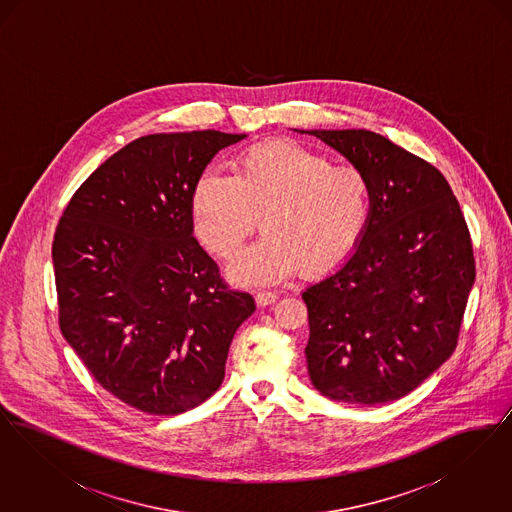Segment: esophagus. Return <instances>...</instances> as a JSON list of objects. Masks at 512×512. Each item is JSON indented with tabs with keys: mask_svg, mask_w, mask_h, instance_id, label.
<instances>
[{
	"mask_svg": "<svg viewBox=\"0 0 512 512\" xmlns=\"http://www.w3.org/2000/svg\"><path fill=\"white\" fill-rule=\"evenodd\" d=\"M276 299H278V293L274 292H259L255 295V303H257L259 307L272 305V303H276Z\"/></svg>",
	"mask_w": 512,
	"mask_h": 512,
	"instance_id": "esophagus-1",
	"label": "esophagus"
}]
</instances>
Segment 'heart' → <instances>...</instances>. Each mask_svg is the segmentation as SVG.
<instances>
[{"label":"heart","instance_id":"b5f03b06","mask_svg":"<svg viewBox=\"0 0 512 512\" xmlns=\"http://www.w3.org/2000/svg\"><path fill=\"white\" fill-rule=\"evenodd\" d=\"M192 220L201 244L232 259L261 217L265 238L230 267L240 284H272L297 268L322 274L340 265L365 232L370 186L365 174L292 140L247 147L232 174L205 171L192 190Z\"/></svg>","mask_w":512,"mask_h":512}]
</instances>
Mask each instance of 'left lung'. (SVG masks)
<instances>
[{"label": "left lung", "mask_w": 512, "mask_h": 512, "mask_svg": "<svg viewBox=\"0 0 512 512\" xmlns=\"http://www.w3.org/2000/svg\"><path fill=\"white\" fill-rule=\"evenodd\" d=\"M334 147L370 186L365 232L301 293L313 386L332 401L405 397L457 347L476 267L457 197L424 159L368 130H297Z\"/></svg>", "instance_id": "obj_1"}]
</instances>
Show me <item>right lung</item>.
Returning a JSON list of instances; mask_svg holds the SVG:
<instances>
[{
  "mask_svg": "<svg viewBox=\"0 0 512 512\" xmlns=\"http://www.w3.org/2000/svg\"><path fill=\"white\" fill-rule=\"evenodd\" d=\"M245 134H149L76 190L53 240L59 326L101 388L147 414H180L219 390L253 315L194 238L192 190Z\"/></svg>",
  "mask_w": 512,
  "mask_h": 512,
  "instance_id": "obj_1",
  "label": "right lung"
}]
</instances>
